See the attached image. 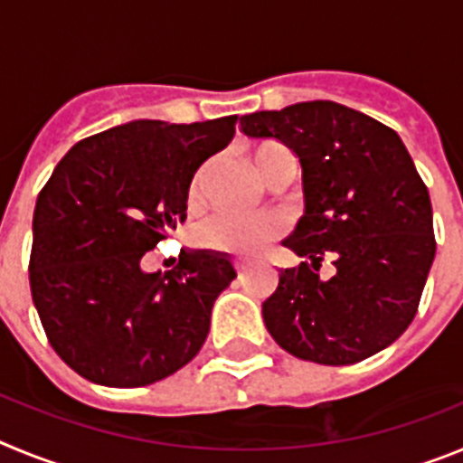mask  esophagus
<instances>
[{
    "label": "esophagus",
    "mask_w": 463,
    "mask_h": 463,
    "mask_svg": "<svg viewBox=\"0 0 463 463\" xmlns=\"http://www.w3.org/2000/svg\"><path fill=\"white\" fill-rule=\"evenodd\" d=\"M234 269H236V273H239V276H243V273H245L243 261H234Z\"/></svg>",
    "instance_id": "34e87169"
}]
</instances>
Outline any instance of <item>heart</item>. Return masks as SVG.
<instances>
[{
  "mask_svg": "<svg viewBox=\"0 0 463 463\" xmlns=\"http://www.w3.org/2000/svg\"><path fill=\"white\" fill-rule=\"evenodd\" d=\"M255 166L260 175L267 181L269 175L280 169L294 166L297 169V157L288 146L278 141H264L255 148ZM206 166L199 169L190 187V199L196 202L202 196L203 181H206ZM280 222L273 215H255V218H241V215H215V218L202 222L196 239L203 248L220 252H234V255H257L267 245L280 236Z\"/></svg>",
  "mask_w": 463,
  "mask_h": 463,
  "instance_id": "1",
  "label": "heart"
}]
</instances>
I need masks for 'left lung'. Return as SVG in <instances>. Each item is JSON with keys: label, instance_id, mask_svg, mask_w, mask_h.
Wrapping results in <instances>:
<instances>
[{"label": "left lung", "instance_id": "8db88e82", "mask_svg": "<svg viewBox=\"0 0 463 463\" xmlns=\"http://www.w3.org/2000/svg\"><path fill=\"white\" fill-rule=\"evenodd\" d=\"M301 162L306 213L285 241L304 257L261 304L273 341L298 359L357 364L392 345L420 306L436 255L431 199L394 129L336 101L241 118ZM331 259L329 281L319 267Z\"/></svg>", "mask_w": 463, "mask_h": 463}]
</instances>
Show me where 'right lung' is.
<instances>
[{"mask_svg": "<svg viewBox=\"0 0 463 463\" xmlns=\"http://www.w3.org/2000/svg\"><path fill=\"white\" fill-rule=\"evenodd\" d=\"M234 125H118L76 143L39 192L32 301L52 350L90 383L153 384L202 350L232 261L183 250L171 271L146 273L141 257L185 222L192 178Z\"/></svg>", "mask_w": 463, "mask_h": 463, "instance_id": "right-lung-1", "label": "right lung"}]
</instances>
